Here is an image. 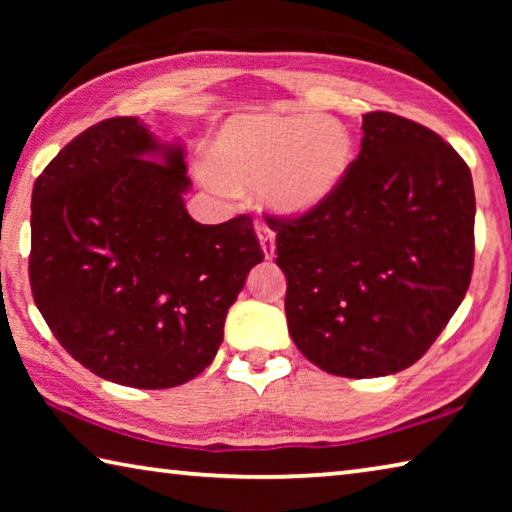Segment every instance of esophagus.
Segmentation results:
<instances>
[{
    "instance_id": "1",
    "label": "esophagus",
    "mask_w": 512,
    "mask_h": 512,
    "mask_svg": "<svg viewBox=\"0 0 512 512\" xmlns=\"http://www.w3.org/2000/svg\"><path fill=\"white\" fill-rule=\"evenodd\" d=\"M255 230H257L259 244H262V250H264L266 259H271L275 255V230L266 221H257L255 223Z\"/></svg>"
}]
</instances>
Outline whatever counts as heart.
Instances as JSON below:
<instances>
[{
    "mask_svg": "<svg viewBox=\"0 0 512 512\" xmlns=\"http://www.w3.org/2000/svg\"><path fill=\"white\" fill-rule=\"evenodd\" d=\"M350 162V133L339 121L307 115H237L205 155L216 183L235 192L259 187L268 205L289 214L325 201Z\"/></svg>",
    "mask_w": 512,
    "mask_h": 512,
    "instance_id": "obj_1",
    "label": "heart"
}]
</instances>
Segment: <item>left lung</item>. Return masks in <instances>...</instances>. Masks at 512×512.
Wrapping results in <instances>:
<instances>
[{
    "mask_svg": "<svg viewBox=\"0 0 512 512\" xmlns=\"http://www.w3.org/2000/svg\"><path fill=\"white\" fill-rule=\"evenodd\" d=\"M339 187L277 232L293 343L339 377L393 375L438 339L470 287L474 187L443 137L393 112L363 115Z\"/></svg>",
    "mask_w": 512,
    "mask_h": 512,
    "instance_id": "8db88e82",
    "label": "left lung"
}]
</instances>
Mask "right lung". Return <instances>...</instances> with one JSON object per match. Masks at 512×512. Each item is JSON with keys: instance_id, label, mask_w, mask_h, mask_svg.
I'll return each mask as SVG.
<instances>
[{"instance_id": "1", "label": "right lung", "mask_w": 512, "mask_h": 512, "mask_svg": "<svg viewBox=\"0 0 512 512\" xmlns=\"http://www.w3.org/2000/svg\"><path fill=\"white\" fill-rule=\"evenodd\" d=\"M189 185L183 149L135 117L90 126L36 178L33 300L94 375L171 388L216 357L228 309L264 250L248 214L196 223L183 203Z\"/></svg>"}]
</instances>
